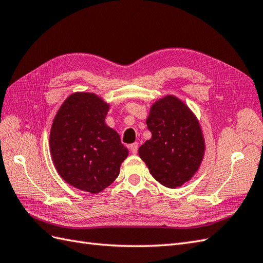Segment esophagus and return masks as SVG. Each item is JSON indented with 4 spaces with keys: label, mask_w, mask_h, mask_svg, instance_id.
Wrapping results in <instances>:
<instances>
[{
    "label": "esophagus",
    "mask_w": 263,
    "mask_h": 263,
    "mask_svg": "<svg viewBox=\"0 0 263 263\" xmlns=\"http://www.w3.org/2000/svg\"><path fill=\"white\" fill-rule=\"evenodd\" d=\"M138 149H139V144L137 142H134L130 145V151L132 154H137L138 152Z\"/></svg>",
    "instance_id": "1"
}]
</instances>
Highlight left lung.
<instances>
[{
  "label": "left lung",
  "mask_w": 263,
  "mask_h": 263,
  "mask_svg": "<svg viewBox=\"0 0 263 263\" xmlns=\"http://www.w3.org/2000/svg\"><path fill=\"white\" fill-rule=\"evenodd\" d=\"M146 125L152 137L139 147V156L152 177L170 189L190 181L205 152L196 114L182 100L166 94L151 105Z\"/></svg>",
  "instance_id": "left-lung-1"
}]
</instances>
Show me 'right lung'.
I'll list each match as a JSON object with an SVG mask.
<instances>
[{
	"instance_id": "obj_1",
	"label": "right lung",
	"mask_w": 263,
	"mask_h": 263,
	"mask_svg": "<svg viewBox=\"0 0 263 263\" xmlns=\"http://www.w3.org/2000/svg\"><path fill=\"white\" fill-rule=\"evenodd\" d=\"M109 109L96 93H72L60 106L50 131L51 158L59 176L92 194L113 183L129 154L119 133L105 123Z\"/></svg>"
}]
</instances>
